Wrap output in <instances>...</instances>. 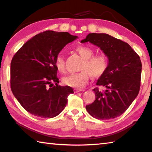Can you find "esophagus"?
I'll return each mask as SVG.
<instances>
[{
    "label": "esophagus",
    "instance_id": "obj_1",
    "mask_svg": "<svg viewBox=\"0 0 152 152\" xmlns=\"http://www.w3.org/2000/svg\"><path fill=\"white\" fill-rule=\"evenodd\" d=\"M81 91H82V89H74V93H77V92H81Z\"/></svg>",
    "mask_w": 152,
    "mask_h": 152
}]
</instances>
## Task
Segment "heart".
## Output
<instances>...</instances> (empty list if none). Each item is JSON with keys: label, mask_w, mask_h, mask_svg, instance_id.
Listing matches in <instances>:
<instances>
[{"label": "heart", "mask_w": 152, "mask_h": 152, "mask_svg": "<svg viewBox=\"0 0 152 152\" xmlns=\"http://www.w3.org/2000/svg\"><path fill=\"white\" fill-rule=\"evenodd\" d=\"M76 51L84 60L81 67L82 71L64 77L63 82L67 86L80 89L88 83L91 75L95 78L103 75L107 69L108 61L106 56L103 54L92 56L94 52L89 48L80 46L77 48ZM55 66L60 72L64 73L65 72V60L61 53H59L56 56Z\"/></svg>", "instance_id": "heart-1"}]
</instances>
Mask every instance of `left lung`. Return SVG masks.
<instances>
[{
	"label": "left lung",
	"mask_w": 152,
	"mask_h": 152,
	"mask_svg": "<svg viewBox=\"0 0 152 152\" xmlns=\"http://www.w3.org/2000/svg\"><path fill=\"white\" fill-rule=\"evenodd\" d=\"M90 42L101 48L107 56L106 72L97 80L95 101L86 105L87 111L97 119L108 120L121 115L138 95L141 62L140 56L127 43L106 33H89L81 43Z\"/></svg>",
	"instance_id": "1"
}]
</instances>
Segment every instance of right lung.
<instances>
[{"label": "right lung", "instance_id": "right-lung-1", "mask_svg": "<svg viewBox=\"0 0 152 152\" xmlns=\"http://www.w3.org/2000/svg\"><path fill=\"white\" fill-rule=\"evenodd\" d=\"M68 32L46 31L35 35L15 53L11 63V88L24 109L35 116L52 118L62 111L70 86L58 85L55 60L77 39Z\"/></svg>", "mask_w": 152, "mask_h": 152}]
</instances>
